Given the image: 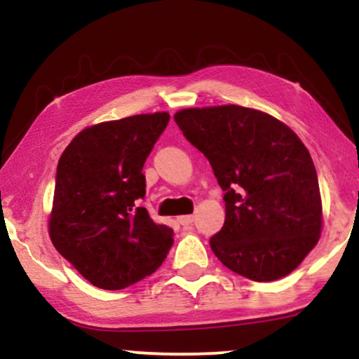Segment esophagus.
<instances>
[{
    "instance_id": "34e87169",
    "label": "esophagus",
    "mask_w": 359,
    "mask_h": 359,
    "mask_svg": "<svg viewBox=\"0 0 359 359\" xmlns=\"http://www.w3.org/2000/svg\"><path fill=\"white\" fill-rule=\"evenodd\" d=\"M178 222H180L181 225H189V224H193V222H194V215H191V214H188V215H180Z\"/></svg>"
}]
</instances>
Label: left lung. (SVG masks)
Wrapping results in <instances>:
<instances>
[{
  "label": "left lung",
  "instance_id": "1",
  "mask_svg": "<svg viewBox=\"0 0 359 359\" xmlns=\"http://www.w3.org/2000/svg\"><path fill=\"white\" fill-rule=\"evenodd\" d=\"M175 121L225 191V222L209 243L252 281L287 276L316 247L322 199L311 154L286 124L243 106L189 107Z\"/></svg>",
  "mask_w": 359,
  "mask_h": 359
}]
</instances>
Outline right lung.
<instances>
[{
  "instance_id": "1",
  "label": "right lung",
  "mask_w": 359,
  "mask_h": 359,
  "mask_svg": "<svg viewBox=\"0 0 359 359\" xmlns=\"http://www.w3.org/2000/svg\"><path fill=\"white\" fill-rule=\"evenodd\" d=\"M168 121L154 112L86 127L58 160L48 235L93 286L117 291L150 276L173 245V230L139 208L142 168Z\"/></svg>"
}]
</instances>
